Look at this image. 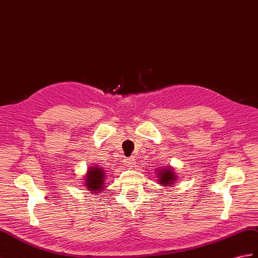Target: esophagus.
Instances as JSON below:
<instances>
[{
    "label": "esophagus",
    "instance_id": "obj_1",
    "mask_svg": "<svg viewBox=\"0 0 258 258\" xmlns=\"http://www.w3.org/2000/svg\"><path fill=\"white\" fill-rule=\"evenodd\" d=\"M125 166L128 167V168L133 167L134 166V158H127L126 160H125Z\"/></svg>",
    "mask_w": 258,
    "mask_h": 258
}]
</instances>
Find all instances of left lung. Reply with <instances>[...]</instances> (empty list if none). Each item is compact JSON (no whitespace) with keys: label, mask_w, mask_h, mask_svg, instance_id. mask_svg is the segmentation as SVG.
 I'll return each instance as SVG.
<instances>
[{"label":"left lung","mask_w":258,"mask_h":258,"mask_svg":"<svg viewBox=\"0 0 258 258\" xmlns=\"http://www.w3.org/2000/svg\"><path fill=\"white\" fill-rule=\"evenodd\" d=\"M157 173V180L159 181L158 183L163 184V185H171L173 182L176 181L177 176L176 172L173 171L170 166H167L166 168H161L156 171Z\"/></svg>","instance_id":"8db88e82"}]
</instances>
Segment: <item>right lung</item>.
I'll use <instances>...</instances> for the list:
<instances>
[{
	"mask_svg": "<svg viewBox=\"0 0 258 258\" xmlns=\"http://www.w3.org/2000/svg\"><path fill=\"white\" fill-rule=\"evenodd\" d=\"M85 187L89 190L92 191L93 194H99V191H102L104 188V170L103 168H100L99 166L89 167V169L85 176Z\"/></svg>",
	"mask_w": 258,
	"mask_h": 258,
	"instance_id": "add662e5",
	"label": "right lung"
}]
</instances>
